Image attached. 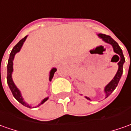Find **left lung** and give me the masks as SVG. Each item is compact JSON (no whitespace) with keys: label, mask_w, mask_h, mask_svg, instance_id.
Wrapping results in <instances>:
<instances>
[{"label":"left lung","mask_w":131,"mask_h":131,"mask_svg":"<svg viewBox=\"0 0 131 131\" xmlns=\"http://www.w3.org/2000/svg\"><path fill=\"white\" fill-rule=\"evenodd\" d=\"M99 37H100L101 39H103V40L104 41H105L107 43H110L111 44L113 47V50L117 54V56L119 57L120 58V60L118 62V70L115 76L114 77V78L112 80V81L110 82L109 84L107 85L105 88V92L106 94V97H107L108 96L110 95V94L114 91L115 89L116 88V87L118 86V82L120 81V79L122 76V74H123V64L125 62V58H124V56H123V51H122V49L121 47H119L118 43L115 41L114 39H113L110 36L105 35V34H98ZM87 99L90 100L89 97H87Z\"/></svg>","instance_id":"obj_1"}]
</instances>
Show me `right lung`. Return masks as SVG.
<instances>
[{
	"instance_id": "1",
	"label": "right lung",
	"mask_w": 131,
	"mask_h": 131,
	"mask_svg": "<svg viewBox=\"0 0 131 131\" xmlns=\"http://www.w3.org/2000/svg\"><path fill=\"white\" fill-rule=\"evenodd\" d=\"M26 37H27V36H26L24 39H22L18 43H17L16 45L13 47V49L11 51V52H10V54L9 59H8V66H7V82H8V86H9L10 90V91L12 92L13 97H14L19 103H21L23 105H24V106L27 107L31 108V106H30L28 104L26 103L24 101V99H23V97H22V96H21V92H20V91L18 90V89L16 88V86L14 84V82H13V80H12V76H11L12 72H13V59H14V56H15V54H16L17 52H18V51H20L21 47H22V45H23V43H24V42L25 41V40L26 39ZM56 71H57V69H56V68H53V69L51 70L50 75H49V80L50 81L51 80V79L54 77V73H55ZM47 100H48V97L44 98V99H43L36 107H39V105H41L43 104L44 102H46Z\"/></svg>"
}]
</instances>
